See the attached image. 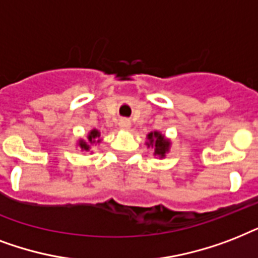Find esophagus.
Instances as JSON below:
<instances>
[{
    "label": "esophagus",
    "mask_w": 258,
    "mask_h": 258,
    "mask_svg": "<svg viewBox=\"0 0 258 258\" xmlns=\"http://www.w3.org/2000/svg\"><path fill=\"white\" fill-rule=\"evenodd\" d=\"M118 125L122 127V129H129V127H131V121L127 118H121L119 119Z\"/></svg>",
    "instance_id": "esophagus-1"
}]
</instances>
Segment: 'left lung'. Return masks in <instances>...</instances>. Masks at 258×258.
<instances>
[{
    "mask_svg": "<svg viewBox=\"0 0 258 258\" xmlns=\"http://www.w3.org/2000/svg\"><path fill=\"white\" fill-rule=\"evenodd\" d=\"M148 139H149V144L148 147L152 145L155 147V155L160 157H164L165 153L168 152L169 148V141L164 139V136L160 135L159 132H155V133H149L148 135Z\"/></svg>",
    "mask_w": 258,
    "mask_h": 258,
    "instance_id": "left-lung-1",
    "label": "left lung"
}]
</instances>
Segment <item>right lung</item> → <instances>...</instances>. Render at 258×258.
<instances>
[{
  "mask_svg": "<svg viewBox=\"0 0 258 258\" xmlns=\"http://www.w3.org/2000/svg\"><path fill=\"white\" fill-rule=\"evenodd\" d=\"M98 137H99V132L98 131H95V129H94V131H91L90 132V135H89V141L91 144H94V143H99V141H101V140H98ZM79 145H81V148L82 149H86V151H89V144H86L85 141H81V143H79Z\"/></svg>",
  "mask_w": 258,
  "mask_h": 258,
  "instance_id": "add662e5",
  "label": "right lung"
}]
</instances>
